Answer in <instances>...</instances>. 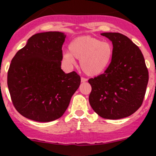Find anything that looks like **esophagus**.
<instances>
[{"label":"esophagus","instance_id":"esophagus-1","mask_svg":"<svg viewBox=\"0 0 156 156\" xmlns=\"http://www.w3.org/2000/svg\"><path fill=\"white\" fill-rule=\"evenodd\" d=\"M87 80L86 79V78H81V82H85V81H87Z\"/></svg>","mask_w":156,"mask_h":156}]
</instances>
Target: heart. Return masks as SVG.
Returning a JSON list of instances; mask_svg holds the SVG:
<instances>
[{
    "mask_svg": "<svg viewBox=\"0 0 156 156\" xmlns=\"http://www.w3.org/2000/svg\"><path fill=\"white\" fill-rule=\"evenodd\" d=\"M69 49L63 53L64 60L72 65L75 62V58L80 59L81 70L90 77L101 75L112 59V45L89 35L75 37L69 44Z\"/></svg>",
    "mask_w": 156,
    "mask_h": 156,
    "instance_id": "b5f03b06",
    "label": "heart"
}]
</instances>
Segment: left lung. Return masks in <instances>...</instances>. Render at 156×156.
Segmentation results:
<instances>
[{
    "label": "left lung",
    "instance_id": "1",
    "mask_svg": "<svg viewBox=\"0 0 156 156\" xmlns=\"http://www.w3.org/2000/svg\"><path fill=\"white\" fill-rule=\"evenodd\" d=\"M100 34L112 41L113 55L104 73L88 81L92 87L90 105L103 119L128 117L140 107L146 94L149 73L144 55L124 34Z\"/></svg>",
    "mask_w": 156,
    "mask_h": 156
}]
</instances>
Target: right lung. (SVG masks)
Instances as JSON below:
<instances>
[{
  "mask_svg": "<svg viewBox=\"0 0 156 156\" xmlns=\"http://www.w3.org/2000/svg\"><path fill=\"white\" fill-rule=\"evenodd\" d=\"M66 37L60 31L34 34L11 61L7 86L16 109L26 119L39 122L59 119L79 87V75L61 69Z\"/></svg>",
  "mask_w": 156,
  "mask_h": 156,
  "instance_id": "right-lung-1",
  "label": "right lung"
}]
</instances>
